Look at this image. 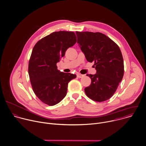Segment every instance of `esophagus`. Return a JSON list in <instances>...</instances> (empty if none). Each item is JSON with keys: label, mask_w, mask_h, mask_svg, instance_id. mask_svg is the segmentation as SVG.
Listing matches in <instances>:
<instances>
[{"label": "esophagus", "mask_w": 146, "mask_h": 146, "mask_svg": "<svg viewBox=\"0 0 146 146\" xmlns=\"http://www.w3.org/2000/svg\"><path fill=\"white\" fill-rule=\"evenodd\" d=\"M83 76H84L83 75H82L80 74H77V77L79 78H82Z\"/></svg>", "instance_id": "esophagus-1"}]
</instances>
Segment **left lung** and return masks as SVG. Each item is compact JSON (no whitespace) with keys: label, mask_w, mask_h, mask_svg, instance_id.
I'll list each match as a JSON object with an SVG mask.
<instances>
[{"label":"left lung","mask_w":146,"mask_h":146,"mask_svg":"<svg viewBox=\"0 0 146 146\" xmlns=\"http://www.w3.org/2000/svg\"><path fill=\"white\" fill-rule=\"evenodd\" d=\"M79 46L89 62H95L96 73L87 74L91 79L84 88L87 96L96 102L109 99L124 75V63L119 46L100 33L76 32Z\"/></svg>","instance_id":"1"}]
</instances>
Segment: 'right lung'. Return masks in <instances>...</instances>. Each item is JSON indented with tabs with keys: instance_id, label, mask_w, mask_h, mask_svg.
Here are the masks:
<instances>
[{
	"instance_id": "1",
	"label": "right lung",
	"mask_w": 146,
	"mask_h": 146,
	"mask_svg": "<svg viewBox=\"0 0 146 146\" xmlns=\"http://www.w3.org/2000/svg\"><path fill=\"white\" fill-rule=\"evenodd\" d=\"M76 42L74 32H54L38 41L33 48L29 64V74L37 97L48 106H54L66 96L68 83L75 74L58 70L56 63L66 51Z\"/></svg>"
}]
</instances>
